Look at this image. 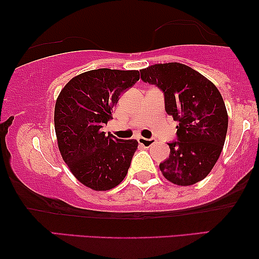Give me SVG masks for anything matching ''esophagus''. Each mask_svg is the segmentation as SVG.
<instances>
[{"instance_id":"esophagus-1","label":"esophagus","mask_w":259,"mask_h":259,"mask_svg":"<svg viewBox=\"0 0 259 259\" xmlns=\"http://www.w3.org/2000/svg\"><path fill=\"white\" fill-rule=\"evenodd\" d=\"M138 143L140 145H143L144 147H150L155 143V139L151 138V139H147V138H143V137H138Z\"/></svg>"}]
</instances>
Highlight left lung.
Returning a JSON list of instances; mask_svg holds the SVG:
<instances>
[{"label": "left lung", "mask_w": 259, "mask_h": 259, "mask_svg": "<svg viewBox=\"0 0 259 259\" xmlns=\"http://www.w3.org/2000/svg\"><path fill=\"white\" fill-rule=\"evenodd\" d=\"M144 82L162 92L165 111L177 126V140L168 143L169 157L159 167L167 180L189 186L203 180L217 162L228 132V112L211 81L178 62L140 70Z\"/></svg>", "instance_id": "obj_1"}]
</instances>
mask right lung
Wrapping results in <instances>:
<instances>
[{
    "label": "right lung",
    "mask_w": 259,
    "mask_h": 259,
    "mask_svg": "<svg viewBox=\"0 0 259 259\" xmlns=\"http://www.w3.org/2000/svg\"><path fill=\"white\" fill-rule=\"evenodd\" d=\"M139 80L138 70L100 68L73 77L55 104L54 123L62 159L74 177L95 191L119 185L138 148L102 132L119 97Z\"/></svg>",
    "instance_id": "obj_1"
}]
</instances>
